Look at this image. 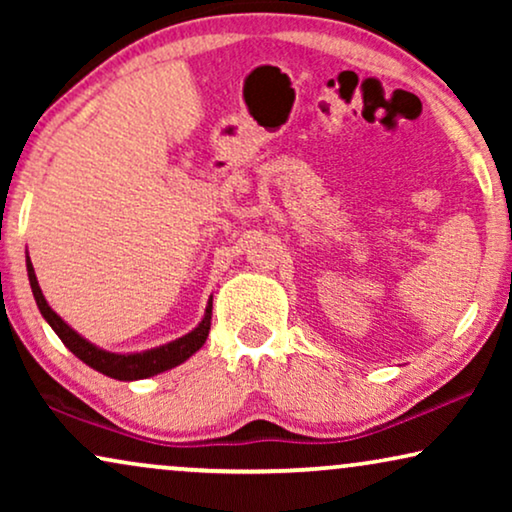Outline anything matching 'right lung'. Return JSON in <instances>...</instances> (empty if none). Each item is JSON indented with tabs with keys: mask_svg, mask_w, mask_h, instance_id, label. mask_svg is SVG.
I'll use <instances>...</instances> for the list:
<instances>
[{
	"mask_svg": "<svg viewBox=\"0 0 512 512\" xmlns=\"http://www.w3.org/2000/svg\"><path fill=\"white\" fill-rule=\"evenodd\" d=\"M25 265H27V277H30V286H32L34 300H37L41 317L48 321V326L53 328L55 335L65 342L69 352L79 356L86 366L97 370V373L114 377V380H121V382L146 380V377L165 373V370H170L174 366H179V363H184L186 359H191V356L205 345L209 326H212V298H209L207 303L205 317H202L200 324L195 326L191 333L181 335V338L167 342V345L144 349V352H130V354L107 352V349L93 345V342L76 333L58 312H53V307L46 303L44 293H41V286L37 282V275H34L30 256H25Z\"/></svg>",
	"mask_w": 512,
	"mask_h": 512,
	"instance_id": "add662e5",
	"label": "right lung"
}]
</instances>
